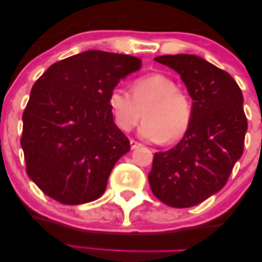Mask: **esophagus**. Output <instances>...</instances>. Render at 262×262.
Wrapping results in <instances>:
<instances>
[{"label":"esophagus","mask_w":262,"mask_h":262,"mask_svg":"<svg viewBox=\"0 0 262 262\" xmlns=\"http://www.w3.org/2000/svg\"><path fill=\"white\" fill-rule=\"evenodd\" d=\"M139 146H141L140 143H138V141L130 139V148L132 149H137V148H139Z\"/></svg>","instance_id":"34e87169"}]
</instances>
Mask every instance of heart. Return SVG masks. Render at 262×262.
I'll return each mask as SVG.
<instances>
[{"label":"heart","mask_w":262,"mask_h":262,"mask_svg":"<svg viewBox=\"0 0 262 262\" xmlns=\"http://www.w3.org/2000/svg\"><path fill=\"white\" fill-rule=\"evenodd\" d=\"M130 91L132 95L114 87L108 95V107L122 132H130L144 112L145 121L139 129L144 139L171 144L185 137L193 119V103L171 77L164 74L140 76L132 82Z\"/></svg>","instance_id":"b5f03b06"}]
</instances>
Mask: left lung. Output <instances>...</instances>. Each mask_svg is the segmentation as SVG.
I'll return each instance as SVG.
<instances>
[{
    "label": "left lung",
    "instance_id": "left-lung-1",
    "mask_svg": "<svg viewBox=\"0 0 262 262\" xmlns=\"http://www.w3.org/2000/svg\"><path fill=\"white\" fill-rule=\"evenodd\" d=\"M180 74L193 100V119L181 141L155 152L148 179L156 198L187 208L224 187L244 151L248 121L243 93L227 71L196 55L155 58Z\"/></svg>",
    "mask_w": 262,
    "mask_h": 262
}]
</instances>
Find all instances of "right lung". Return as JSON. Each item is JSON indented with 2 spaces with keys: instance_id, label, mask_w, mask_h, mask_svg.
<instances>
[{
  "instance_id": "right-lung-1",
  "label": "right lung",
  "mask_w": 262,
  "mask_h": 262,
  "mask_svg": "<svg viewBox=\"0 0 262 262\" xmlns=\"http://www.w3.org/2000/svg\"><path fill=\"white\" fill-rule=\"evenodd\" d=\"M141 68L135 56L89 50L55 62L32 87L20 145L28 176L62 204L97 200L130 150L113 122L108 95Z\"/></svg>"
}]
</instances>
